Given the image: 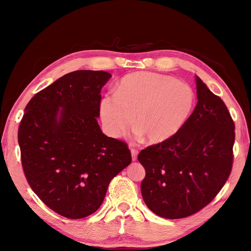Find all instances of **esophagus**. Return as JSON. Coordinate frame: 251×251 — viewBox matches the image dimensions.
I'll return each mask as SVG.
<instances>
[{"mask_svg": "<svg viewBox=\"0 0 251 251\" xmlns=\"http://www.w3.org/2000/svg\"><path fill=\"white\" fill-rule=\"evenodd\" d=\"M131 154H132V160L135 161L137 159V155H138V150L136 149H131Z\"/></svg>", "mask_w": 251, "mask_h": 251, "instance_id": "esophagus-1", "label": "esophagus"}]
</instances>
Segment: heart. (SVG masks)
I'll list each match as a JSON object with an SVG mask.
<instances>
[{
    "label": "heart",
    "instance_id": "b5f03b06",
    "mask_svg": "<svg viewBox=\"0 0 251 251\" xmlns=\"http://www.w3.org/2000/svg\"><path fill=\"white\" fill-rule=\"evenodd\" d=\"M194 90L187 83L155 72H134L118 82L115 94L100 101L102 126L112 137H119L133 124L138 135L151 143L168 141L177 135L191 116Z\"/></svg>",
    "mask_w": 251,
    "mask_h": 251
}]
</instances>
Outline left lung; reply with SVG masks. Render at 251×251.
Returning a JSON list of instances; mask_svg holds the SVG:
<instances>
[{
    "instance_id": "8db88e82",
    "label": "left lung",
    "mask_w": 251,
    "mask_h": 251,
    "mask_svg": "<svg viewBox=\"0 0 251 251\" xmlns=\"http://www.w3.org/2000/svg\"><path fill=\"white\" fill-rule=\"evenodd\" d=\"M197 102L182 130L168 141L142 150L146 169L141 194L159 217L181 219L214 200L233 161L234 124L225 103L196 76Z\"/></svg>"
}]
</instances>
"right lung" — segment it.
Wrapping results in <instances>:
<instances>
[{"instance_id": "obj_1", "label": "right lung", "mask_w": 251, "mask_h": 251, "mask_svg": "<svg viewBox=\"0 0 251 251\" xmlns=\"http://www.w3.org/2000/svg\"><path fill=\"white\" fill-rule=\"evenodd\" d=\"M104 71L68 73L36 93L19 127L23 170L30 187L56 214L81 219L104 199L111 180L132 162L124 141L97 123Z\"/></svg>"}]
</instances>
